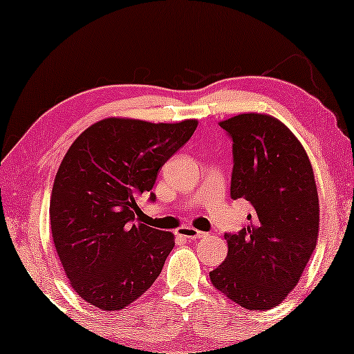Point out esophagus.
Wrapping results in <instances>:
<instances>
[{
    "instance_id": "esophagus-1",
    "label": "esophagus",
    "mask_w": 354,
    "mask_h": 354,
    "mask_svg": "<svg viewBox=\"0 0 354 354\" xmlns=\"http://www.w3.org/2000/svg\"><path fill=\"white\" fill-rule=\"evenodd\" d=\"M177 234L183 236V239H188V240H196V239H205L207 234L205 232H201V230H196L194 227H189V225H183L177 230Z\"/></svg>"
}]
</instances>
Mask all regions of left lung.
<instances>
[{
    "mask_svg": "<svg viewBox=\"0 0 354 354\" xmlns=\"http://www.w3.org/2000/svg\"><path fill=\"white\" fill-rule=\"evenodd\" d=\"M232 139L230 198L252 207L248 225L224 234L227 257L210 271L216 290L249 310H266L297 286L318 239V193L308 153L266 114L219 122Z\"/></svg>",
    "mask_w": 354,
    "mask_h": 354,
    "instance_id": "8db88e82",
    "label": "left lung"
}]
</instances>
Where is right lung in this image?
<instances>
[{
  "mask_svg": "<svg viewBox=\"0 0 354 354\" xmlns=\"http://www.w3.org/2000/svg\"><path fill=\"white\" fill-rule=\"evenodd\" d=\"M198 127L196 120L150 124L109 118L75 139L57 169L50 201L51 235L81 298L120 310L156 281L174 235L136 224L138 198Z\"/></svg>",
  "mask_w": 354,
  "mask_h": 354,
  "instance_id": "obj_1",
  "label": "right lung"
}]
</instances>
